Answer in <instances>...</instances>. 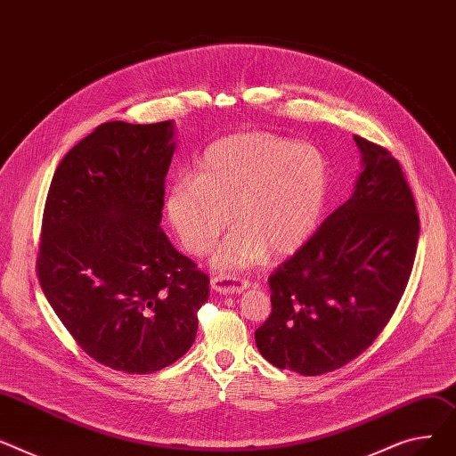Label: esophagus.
I'll return each instance as SVG.
<instances>
[{
	"instance_id": "obj_1",
	"label": "esophagus",
	"mask_w": 456,
	"mask_h": 456,
	"mask_svg": "<svg viewBox=\"0 0 456 456\" xmlns=\"http://www.w3.org/2000/svg\"><path fill=\"white\" fill-rule=\"evenodd\" d=\"M250 287L248 280H240L235 276H213L211 289L221 294H239Z\"/></svg>"
}]
</instances>
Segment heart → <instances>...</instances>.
<instances>
[{"mask_svg":"<svg viewBox=\"0 0 456 456\" xmlns=\"http://www.w3.org/2000/svg\"><path fill=\"white\" fill-rule=\"evenodd\" d=\"M331 190L326 154L269 132L224 136L199 156L193 178L169 183L164 208L183 248L206 256L237 223L211 263L240 271L300 248L316 230ZM232 216H229V211Z\"/></svg>","mask_w":456,"mask_h":456,"instance_id":"1","label":"heart"}]
</instances>
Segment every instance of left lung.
Returning <instances> with one entry per match:
<instances>
[{
	"instance_id": "1",
	"label": "left lung",
	"mask_w": 456,
	"mask_h": 456,
	"mask_svg": "<svg viewBox=\"0 0 456 456\" xmlns=\"http://www.w3.org/2000/svg\"><path fill=\"white\" fill-rule=\"evenodd\" d=\"M354 140L364 167L354 195L273 273V313L256 330L259 354L300 376H322L368 350L416 257L419 219L403 169L385 147Z\"/></svg>"
}]
</instances>
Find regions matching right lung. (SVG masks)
<instances>
[{
    "label": "right lung",
    "instance_id": "1",
    "mask_svg": "<svg viewBox=\"0 0 456 456\" xmlns=\"http://www.w3.org/2000/svg\"><path fill=\"white\" fill-rule=\"evenodd\" d=\"M173 121H110L59 164L45 199L37 274L53 311L97 362L152 373L197 337L209 278L159 228Z\"/></svg>",
    "mask_w": 456,
    "mask_h": 456
}]
</instances>
